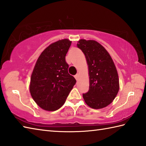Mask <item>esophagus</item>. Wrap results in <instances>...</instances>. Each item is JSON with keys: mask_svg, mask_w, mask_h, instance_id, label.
<instances>
[{"mask_svg": "<svg viewBox=\"0 0 146 146\" xmlns=\"http://www.w3.org/2000/svg\"><path fill=\"white\" fill-rule=\"evenodd\" d=\"M75 79L76 80V81H78V79H79V74H78V73L76 74V75H75Z\"/></svg>", "mask_w": 146, "mask_h": 146, "instance_id": "obj_1", "label": "esophagus"}]
</instances>
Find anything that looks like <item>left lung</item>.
Masks as SVG:
<instances>
[{
  "label": "left lung",
  "mask_w": 146,
  "mask_h": 146,
  "mask_svg": "<svg viewBox=\"0 0 146 146\" xmlns=\"http://www.w3.org/2000/svg\"><path fill=\"white\" fill-rule=\"evenodd\" d=\"M77 47L84 53L88 66L89 90L83 94L85 103L94 109L110 104L119 90V79L110 55L94 40L80 39Z\"/></svg>",
  "instance_id": "8db88e82"
}]
</instances>
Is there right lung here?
I'll use <instances>...</instances> for the list:
<instances>
[{
    "label": "right lung",
    "mask_w": 146,
    "mask_h": 146,
    "mask_svg": "<svg viewBox=\"0 0 146 146\" xmlns=\"http://www.w3.org/2000/svg\"><path fill=\"white\" fill-rule=\"evenodd\" d=\"M71 44L64 39L52 43L40 54L33 71L29 90L42 109L54 111L64 104L76 80L68 73L65 60Z\"/></svg>",
    "instance_id": "right-lung-1"
}]
</instances>
